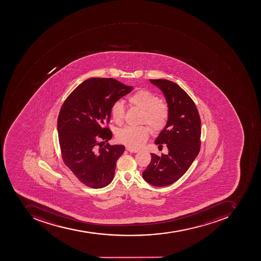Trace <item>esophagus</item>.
Here are the masks:
<instances>
[{"label":"esophagus","instance_id":"34e87169","mask_svg":"<svg viewBox=\"0 0 261 261\" xmlns=\"http://www.w3.org/2000/svg\"><path fill=\"white\" fill-rule=\"evenodd\" d=\"M126 150L131 153H137L139 151L138 149H133V148H130V147H126Z\"/></svg>","mask_w":261,"mask_h":261}]
</instances>
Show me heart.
<instances>
[{
  "mask_svg": "<svg viewBox=\"0 0 261 261\" xmlns=\"http://www.w3.org/2000/svg\"><path fill=\"white\" fill-rule=\"evenodd\" d=\"M132 107L141 111L140 123L150 126L153 132L161 131L167 124L169 110L165 103L159 101V97L151 92L144 89L137 90L128 97ZM113 121L117 124L124 121V108L121 102H115L110 110ZM150 129L147 125L125 127L118 131L117 139L119 142L130 148H138L143 145L149 135Z\"/></svg>",
  "mask_w": 261,
  "mask_h": 261,
  "instance_id": "b5f03b06",
  "label": "heart"
}]
</instances>
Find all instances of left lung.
<instances>
[{
    "label": "left lung",
    "instance_id": "1",
    "mask_svg": "<svg viewBox=\"0 0 261 261\" xmlns=\"http://www.w3.org/2000/svg\"><path fill=\"white\" fill-rule=\"evenodd\" d=\"M164 94L169 117L155 144H165L168 154L151 153V160L143 171V178L155 187L171 185L189 169L200 151L201 119L192 99L176 83L150 80Z\"/></svg>",
    "mask_w": 261,
    "mask_h": 261
}]
</instances>
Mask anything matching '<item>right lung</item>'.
<instances>
[{
  "mask_svg": "<svg viewBox=\"0 0 261 261\" xmlns=\"http://www.w3.org/2000/svg\"><path fill=\"white\" fill-rule=\"evenodd\" d=\"M132 90L114 79L92 77L74 89L62 106L57 128L63 162L87 187L102 188L114 179L124 146L102 147L113 136L106 125L112 106ZM98 138L103 141L98 143Z\"/></svg>",
  "mask_w": 261,
  "mask_h": 261,
  "instance_id": "right-lung-1",
  "label": "right lung"
}]
</instances>
